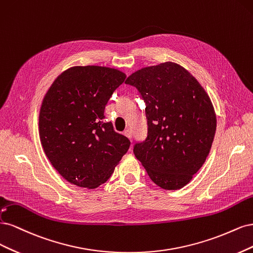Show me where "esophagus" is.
Wrapping results in <instances>:
<instances>
[{
  "label": "esophagus",
  "instance_id": "obj_1",
  "mask_svg": "<svg viewBox=\"0 0 253 253\" xmlns=\"http://www.w3.org/2000/svg\"><path fill=\"white\" fill-rule=\"evenodd\" d=\"M124 135L125 136H127L129 140H131V137H132V133H131V130L130 129H126L125 131H124Z\"/></svg>",
  "mask_w": 253,
  "mask_h": 253
}]
</instances>
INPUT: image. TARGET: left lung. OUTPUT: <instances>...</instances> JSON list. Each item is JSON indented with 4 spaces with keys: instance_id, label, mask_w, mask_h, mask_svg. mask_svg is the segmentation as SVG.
Listing matches in <instances>:
<instances>
[{
    "instance_id": "left-lung-1",
    "label": "left lung",
    "mask_w": 253,
    "mask_h": 253,
    "mask_svg": "<svg viewBox=\"0 0 253 253\" xmlns=\"http://www.w3.org/2000/svg\"><path fill=\"white\" fill-rule=\"evenodd\" d=\"M146 104L148 132L133 153L163 189L188 184L208 157L216 117L201 84L181 65L166 62L133 72L125 81Z\"/></svg>"
}]
</instances>
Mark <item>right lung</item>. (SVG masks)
<instances>
[{"label": "right lung", "instance_id": "obj_1", "mask_svg": "<svg viewBox=\"0 0 253 253\" xmlns=\"http://www.w3.org/2000/svg\"><path fill=\"white\" fill-rule=\"evenodd\" d=\"M126 75L115 68L75 66L62 72L46 92L39 117L43 149L69 183L93 189L111 176L130 146L104 111Z\"/></svg>", "mask_w": 253, "mask_h": 253}]
</instances>
